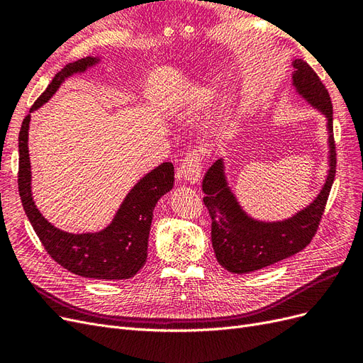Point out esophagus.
<instances>
[{
  "label": "esophagus",
  "mask_w": 363,
  "mask_h": 363,
  "mask_svg": "<svg viewBox=\"0 0 363 363\" xmlns=\"http://www.w3.org/2000/svg\"><path fill=\"white\" fill-rule=\"evenodd\" d=\"M201 155H203L201 150H192L186 155V157L182 162L180 171H182L183 179L188 183H192V184L199 183L201 177V162H203Z\"/></svg>",
  "instance_id": "esophagus-1"
}]
</instances>
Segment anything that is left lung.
Here are the masks:
<instances>
[{"label": "left lung", "mask_w": 363, "mask_h": 363, "mask_svg": "<svg viewBox=\"0 0 363 363\" xmlns=\"http://www.w3.org/2000/svg\"><path fill=\"white\" fill-rule=\"evenodd\" d=\"M295 92L327 118L328 171L321 192L303 211L283 221L265 223L240 207L225 177L224 159H218L203 179V199L212 218V245L219 265L233 274H248L291 257L311 244L327 204L336 174L333 106L316 72L301 59L292 62Z\"/></svg>", "instance_id": "8db88e82"}]
</instances>
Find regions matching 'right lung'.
<instances>
[{
    "label": "right lung",
    "instance_id": "right-lung-1",
    "mask_svg": "<svg viewBox=\"0 0 363 363\" xmlns=\"http://www.w3.org/2000/svg\"><path fill=\"white\" fill-rule=\"evenodd\" d=\"M100 62L98 57H84L69 63L56 74L30 113L56 94L59 86L72 74L84 72ZM30 115L19 131L18 188L24 211L42 245L60 267L77 276L98 280H125L145 265L152 211L162 196L174 186V164L163 162L142 177L127 194L112 223L101 232L74 235L48 223L33 201L31 167L28 156Z\"/></svg>",
    "mask_w": 363,
    "mask_h": 363
}]
</instances>
